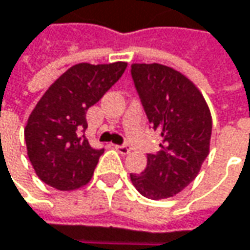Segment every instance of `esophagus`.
I'll return each instance as SVG.
<instances>
[{
    "label": "esophagus",
    "instance_id": "34e87169",
    "mask_svg": "<svg viewBox=\"0 0 250 250\" xmlns=\"http://www.w3.org/2000/svg\"><path fill=\"white\" fill-rule=\"evenodd\" d=\"M114 148H116L122 156H125V154L130 153V147H128V146H114Z\"/></svg>",
    "mask_w": 250,
    "mask_h": 250
}]
</instances>
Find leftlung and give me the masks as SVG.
Returning <instances> with one entry per match:
<instances>
[{
  "label": "left lung",
  "mask_w": 250,
  "mask_h": 250,
  "mask_svg": "<svg viewBox=\"0 0 250 250\" xmlns=\"http://www.w3.org/2000/svg\"><path fill=\"white\" fill-rule=\"evenodd\" d=\"M146 114L162 142L130 180L145 197L169 199L188 188L210 150L212 114L200 90L180 71L157 62L131 64Z\"/></svg>",
  "instance_id": "1"
}]
</instances>
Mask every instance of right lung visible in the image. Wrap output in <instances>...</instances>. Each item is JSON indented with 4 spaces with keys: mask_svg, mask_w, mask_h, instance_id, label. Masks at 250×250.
<instances>
[{
    "mask_svg": "<svg viewBox=\"0 0 250 250\" xmlns=\"http://www.w3.org/2000/svg\"><path fill=\"white\" fill-rule=\"evenodd\" d=\"M127 62H80L62 73L42 94L24 128L35 174L48 186L71 192L85 186L104 150L93 148L81 133L85 113L117 83Z\"/></svg>",
    "mask_w": 250,
    "mask_h": 250,
    "instance_id": "add662e5",
    "label": "right lung"
}]
</instances>
